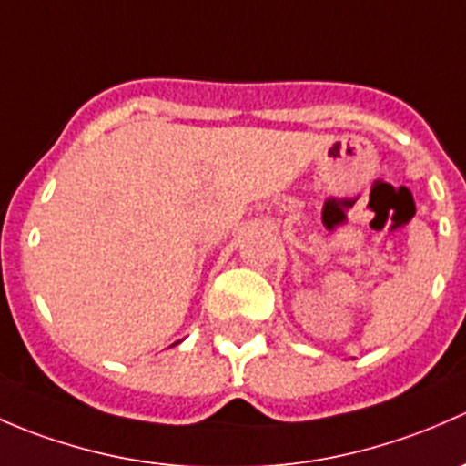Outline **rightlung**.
Returning a JSON list of instances; mask_svg holds the SVG:
<instances>
[{"label":"right lung","mask_w":466,"mask_h":466,"mask_svg":"<svg viewBox=\"0 0 466 466\" xmlns=\"http://www.w3.org/2000/svg\"><path fill=\"white\" fill-rule=\"evenodd\" d=\"M176 345H177V342H176Z\"/></svg>","instance_id":"add662e5"}]
</instances>
